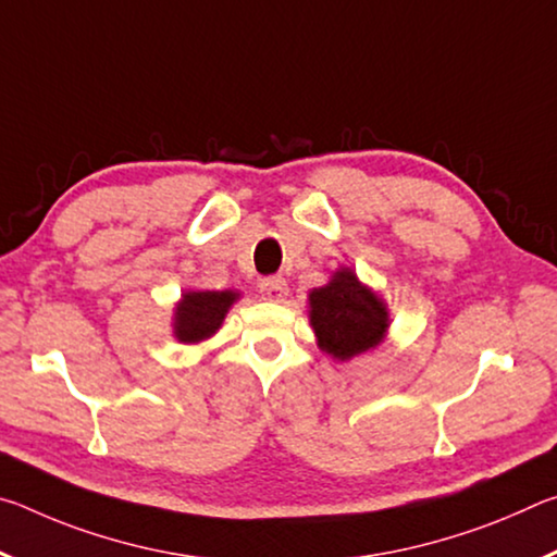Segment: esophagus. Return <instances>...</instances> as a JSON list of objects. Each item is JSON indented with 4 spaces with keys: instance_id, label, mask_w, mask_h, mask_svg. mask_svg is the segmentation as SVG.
Segmentation results:
<instances>
[{
    "instance_id": "obj_1",
    "label": "esophagus",
    "mask_w": 557,
    "mask_h": 557,
    "mask_svg": "<svg viewBox=\"0 0 557 557\" xmlns=\"http://www.w3.org/2000/svg\"><path fill=\"white\" fill-rule=\"evenodd\" d=\"M260 295L268 301H282L287 297V282L282 277H265L260 282Z\"/></svg>"
}]
</instances>
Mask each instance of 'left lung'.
<instances>
[{
	"label": "left lung",
	"instance_id": "obj_1",
	"mask_svg": "<svg viewBox=\"0 0 557 557\" xmlns=\"http://www.w3.org/2000/svg\"><path fill=\"white\" fill-rule=\"evenodd\" d=\"M307 314L317 346L334 361H351L381 346L391 329L385 299L344 265L332 272L326 285L309 292Z\"/></svg>",
	"mask_w": 557,
	"mask_h": 557
}]
</instances>
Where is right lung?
<instances>
[{
  "mask_svg": "<svg viewBox=\"0 0 557 557\" xmlns=\"http://www.w3.org/2000/svg\"><path fill=\"white\" fill-rule=\"evenodd\" d=\"M238 299V289H184L172 314L174 338L178 344H201L215 336Z\"/></svg>",
  "mask_w": 557,
  "mask_h": 557,
  "instance_id": "obj_1",
  "label": "right lung"
}]
</instances>
